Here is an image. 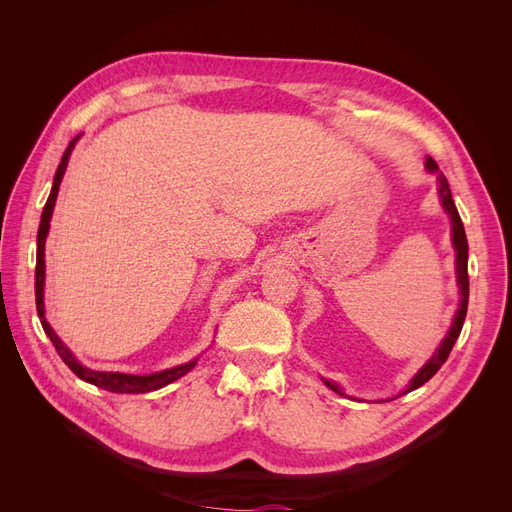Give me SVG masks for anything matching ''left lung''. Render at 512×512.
<instances>
[{"mask_svg": "<svg viewBox=\"0 0 512 512\" xmlns=\"http://www.w3.org/2000/svg\"><path fill=\"white\" fill-rule=\"evenodd\" d=\"M425 168L427 173L436 175V181H438V196H440V205L442 209L446 211L448 218H451V241H453V247H455V271H457V286H459V307L457 312L453 316V324L451 329H448L446 337L440 342V346L436 348V352H433L429 359L423 363V367L416 371V374L410 378L408 386L404 391H401L399 395H406L414 389H418V386H423L431 376H436V371L444 365V361L448 359V354H451L457 337L461 333V327H463V320H466V312H468V297H470V284H468V239H466V230H463V224H461V218L457 213V207H455V200L451 196V188H448V181L444 177V173H440L438 164L433 162V158H427L425 160ZM322 382L329 386L331 391H335L337 395H346L342 386H339L335 380H327L322 378ZM397 395V397H399ZM380 401V399H378Z\"/></svg>", "mask_w": 512, "mask_h": 512, "instance_id": "obj_1", "label": "left lung"}]
</instances>
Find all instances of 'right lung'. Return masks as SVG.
<instances>
[{"label": "right lung", "mask_w": 512, "mask_h": 512, "mask_svg": "<svg viewBox=\"0 0 512 512\" xmlns=\"http://www.w3.org/2000/svg\"><path fill=\"white\" fill-rule=\"evenodd\" d=\"M81 134L72 138L64 158H61L59 166H57V173H55V179H53V188H51V194H49V200H46V205L42 209V218H40V228H38V250H36V309H38V316H40V322H42V329L44 333L49 335V339L53 342L55 350L59 352L61 361H64L76 376H79L81 380L89 382V384H96L98 389H104V391H111V393H149V391H158L162 389V386L170 384L179 380L181 376L188 374L190 369H194L198 356L188 363L183 365H177V367H170V369H164V371H156V374H145V376H134V374H121V371H96V369H89L85 367L76 356L70 352V348L61 342V339L57 337V333L51 329V324L46 322V316H44V277H46V267H44V243H46V237H49V228H51V218H53V209H55V200H57V194H59V185H61V179H64V173L68 168V160L72 156V149L76 145V141H79Z\"/></svg>", "instance_id": "1"}]
</instances>
